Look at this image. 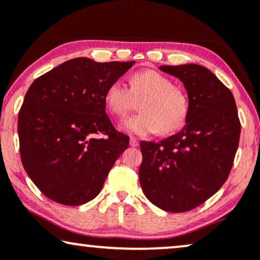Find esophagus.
<instances>
[{"instance_id": "obj_1", "label": "esophagus", "mask_w": 260, "mask_h": 260, "mask_svg": "<svg viewBox=\"0 0 260 260\" xmlns=\"http://www.w3.org/2000/svg\"><path fill=\"white\" fill-rule=\"evenodd\" d=\"M138 144H140V143H138L137 138H135V137L130 138V145H131V147H138Z\"/></svg>"}]
</instances>
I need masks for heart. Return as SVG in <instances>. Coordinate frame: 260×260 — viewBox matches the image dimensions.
I'll use <instances>...</instances> for the list:
<instances>
[{
	"mask_svg": "<svg viewBox=\"0 0 260 260\" xmlns=\"http://www.w3.org/2000/svg\"><path fill=\"white\" fill-rule=\"evenodd\" d=\"M140 102V115L125 119L122 130L136 136L159 133L168 135L186 123L189 111L187 94L173 81L155 70L135 73L130 88L123 81L110 84L105 92V105L113 116L123 118Z\"/></svg>",
	"mask_w": 260,
	"mask_h": 260,
	"instance_id": "b5f03b06",
	"label": "heart"
}]
</instances>
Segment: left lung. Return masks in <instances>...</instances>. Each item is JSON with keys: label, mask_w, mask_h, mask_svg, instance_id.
Returning <instances> with one entry per match:
<instances>
[{"label": "left lung", "mask_w": 260, "mask_h": 260, "mask_svg": "<svg viewBox=\"0 0 260 260\" xmlns=\"http://www.w3.org/2000/svg\"><path fill=\"white\" fill-rule=\"evenodd\" d=\"M183 83L186 124L166 140L141 142L140 183L149 201L167 212L197 208L218 191L232 169L240 137L236 101L204 66H159Z\"/></svg>", "instance_id": "left-lung-1"}]
</instances>
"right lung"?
Here are the masks:
<instances>
[{"instance_id":"1","label":"right lung","mask_w":260,"mask_h":260,"mask_svg":"<svg viewBox=\"0 0 260 260\" xmlns=\"http://www.w3.org/2000/svg\"><path fill=\"white\" fill-rule=\"evenodd\" d=\"M134 63L71 59L28 88L17 122L21 161L48 199L79 206L102 190L129 145V136L118 133L106 115L105 92Z\"/></svg>"}]
</instances>
